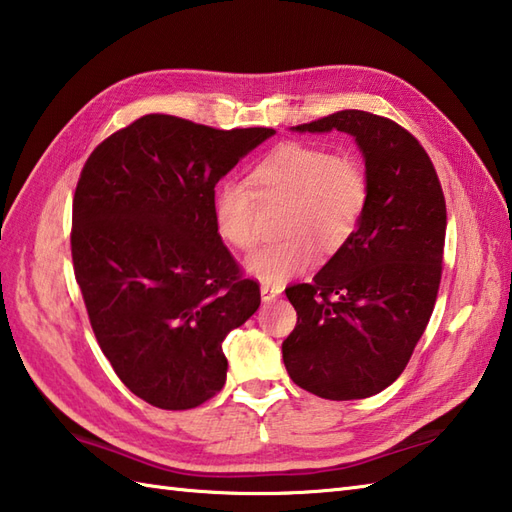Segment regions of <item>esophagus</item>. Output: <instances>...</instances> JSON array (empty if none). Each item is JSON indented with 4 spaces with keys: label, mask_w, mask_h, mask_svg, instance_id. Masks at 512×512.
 Here are the masks:
<instances>
[{
    "label": "esophagus",
    "mask_w": 512,
    "mask_h": 512,
    "mask_svg": "<svg viewBox=\"0 0 512 512\" xmlns=\"http://www.w3.org/2000/svg\"><path fill=\"white\" fill-rule=\"evenodd\" d=\"M280 294H283V287H280V285H271V283L260 285V296H263L265 302L276 300Z\"/></svg>",
    "instance_id": "34e87169"
}]
</instances>
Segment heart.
I'll list each match as a JSON object with an SVG mask.
<instances>
[{"label":"heart","instance_id":"heart-1","mask_svg":"<svg viewBox=\"0 0 512 512\" xmlns=\"http://www.w3.org/2000/svg\"><path fill=\"white\" fill-rule=\"evenodd\" d=\"M249 187L223 181L212 196L218 236L249 252L258 243V203L278 205L283 241L269 243L247 258L249 274L265 283L302 274L318 247L336 254L358 232L369 203L364 165L351 154H333L311 143H283L249 172Z\"/></svg>","mask_w":512,"mask_h":512}]
</instances>
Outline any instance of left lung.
Returning <instances> with one entry per match:
<instances>
[{
	"label": "left lung",
	"instance_id": "8db88e82",
	"mask_svg": "<svg viewBox=\"0 0 512 512\" xmlns=\"http://www.w3.org/2000/svg\"><path fill=\"white\" fill-rule=\"evenodd\" d=\"M294 130L351 134L364 154L369 203L314 283L285 289L298 320L283 360L300 389L362 400L400 378L429 325L442 280L444 192L420 141L380 114L340 110Z\"/></svg>",
	"mask_w": 512,
	"mask_h": 512
}]
</instances>
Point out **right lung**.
<instances>
[{
	"label": "right lung",
	"instance_id": "1",
	"mask_svg": "<svg viewBox=\"0 0 512 512\" xmlns=\"http://www.w3.org/2000/svg\"><path fill=\"white\" fill-rule=\"evenodd\" d=\"M271 128L216 130L145 114L103 139L72 201V265L114 373L156 409L185 411L223 389V340L260 305L216 232V183Z\"/></svg>",
	"mask_w": 512,
	"mask_h": 512
}]
</instances>
